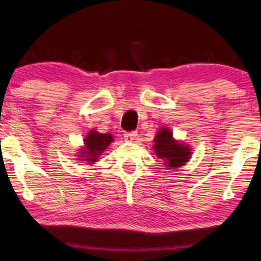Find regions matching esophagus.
Returning <instances> with one entry per match:
<instances>
[{"label":"esophagus","mask_w":261,"mask_h":261,"mask_svg":"<svg viewBox=\"0 0 261 261\" xmlns=\"http://www.w3.org/2000/svg\"><path fill=\"white\" fill-rule=\"evenodd\" d=\"M138 137V133L137 132H132V133H126L124 134V140L126 141H134L135 139Z\"/></svg>","instance_id":"esophagus-1"}]
</instances>
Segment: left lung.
Wrapping results in <instances>:
<instances>
[{
	"label": "left lung",
	"instance_id": "8db88e82",
	"mask_svg": "<svg viewBox=\"0 0 261 261\" xmlns=\"http://www.w3.org/2000/svg\"><path fill=\"white\" fill-rule=\"evenodd\" d=\"M153 142V151L159 159L163 160L167 170L184 166L191 159L192 149L190 146L176 140L170 128H159Z\"/></svg>",
	"mask_w": 261,
	"mask_h": 261
}]
</instances>
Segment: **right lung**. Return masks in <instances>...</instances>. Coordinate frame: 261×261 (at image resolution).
I'll list each match as a JSON object with an SVG mask.
<instances>
[{"instance_id":"right-lung-1","label":"right lung","mask_w":261,"mask_h":261,"mask_svg":"<svg viewBox=\"0 0 261 261\" xmlns=\"http://www.w3.org/2000/svg\"><path fill=\"white\" fill-rule=\"evenodd\" d=\"M113 141L114 138L110 133L102 134L95 129L89 130L83 140L84 145L78 151L76 159L80 160L78 163H87L88 165H92L98 162L99 156Z\"/></svg>"}]
</instances>
